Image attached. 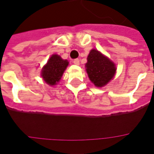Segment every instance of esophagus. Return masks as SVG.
Listing matches in <instances>:
<instances>
[{
  "mask_svg": "<svg viewBox=\"0 0 154 154\" xmlns=\"http://www.w3.org/2000/svg\"><path fill=\"white\" fill-rule=\"evenodd\" d=\"M73 63L74 64H76V65H79V63H80V60H78V59H76V60H73Z\"/></svg>",
  "mask_w": 154,
  "mask_h": 154,
  "instance_id": "obj_1",
  "label": "esophagus"
}]
</instances>
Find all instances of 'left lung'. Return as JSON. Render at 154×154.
Here are the masks:
<instances>
[{
    "mask_svg": "<svg viewBox=\"0 0 154 154\" xmlns=\"http://www.w3.org/2000/svg\"><path fill=\"white\" fill-rule=\"evenodd\" d=\"M90 80L97 87H103L114 77L116 65L109 58L95 49L90 51L86 63Z\"/></svg>",
    "mask_w": 154,
    "mask_h": 154,
    "instance_id": "8db88e82",
    "label": "left lung"
}]
</instances>
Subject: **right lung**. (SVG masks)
I'll list each match as a JSON object with an SVG mask.
<instances>
[{"label":"right lung","instance_id":"add662e5","mask_svg":"<svg viewBox=\"0 0 154 154\" xmlns=\"http://www.w3.org/2000/svg\"><path fill=\"white\" fill-rule=\"evenodd\" d=\"M68 65V60H63L58 54H52L42 69L43 80L50 86H55L60 81Z\"/></svg>","mask_w":154,"mask_h":154}]
</instances>
